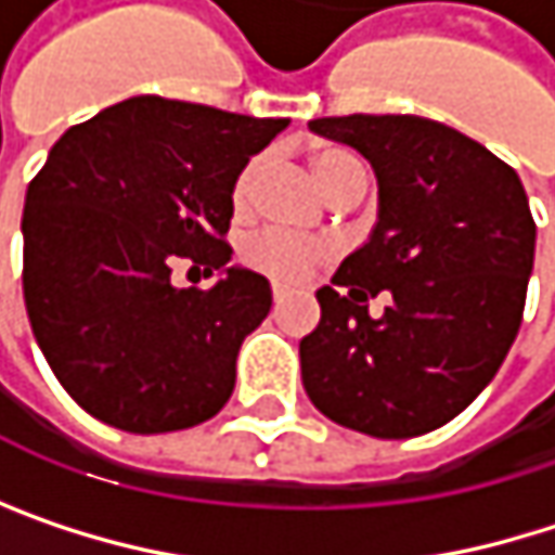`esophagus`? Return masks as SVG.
<instances>
[{
    "mask_svg": "<svg viewBox=\"0 0 555 555\" xmlns=\"http://www.w3.org/2000/svg\"><path fill=\"white\" fill-rule=\"evenodd\" d=\"M285 295H288V288H285V285H279V282H273V301H282V298H285Z\"/></svg>",
    "mask_w": 555,
    "mask_h": 555,
    "instance_id": "1",
    "label": "esophagus"
}]
</instances>
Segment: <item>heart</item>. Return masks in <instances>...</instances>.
I'll use <instances>...</instances> for the list:
<instances>
[{
    "mask_svg": "<svg viewBox=\"0 0 555 555\" xmlns=\"http://www.w3.org/2000/svg\"><path fill=\"white\" fill-rule=\"evenodd\" d=\"M257 169H260V160H250L237 172L234 189H231L234 208H247L254 182H257ZM311 169H314L324 192L337 189L350 176H366L360 160L350 157L347 151H318L311 157ZM241 257L247 267H254L257 273L276 279V282H305L324 260L334 257V244L324 237H308V234H295V231H282V228H267L244 244Z\"/></svg>",
    "mask_w": 555,
    "mask_h": 555,
    "instance_id": "1",
    "label": "heart"
}]
</instances>
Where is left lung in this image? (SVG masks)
Here are the masks:
<instances>
[{"instance_id":"1","label":"left lung","mask_w":555,"mask_h":555,"mask_svg":"<svg viewBox=\"0 0 555 555\" xmlns=\"http://www.w3.org/2000/svg\"><path fill=\"white\" fill-rule=\"evenodd\" d=\"M370 160L379 215L301 337L311 404L360 434L404 440L443 427L489 386L524 314L537 224L520 176L479 141L417 115L314 118ZM386 294L387 311L369 314Z\"/></svg>"}]
</instances>
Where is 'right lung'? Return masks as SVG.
Masks as SVG:
<instances>
[{"label":"right lung","instance_id":"right-lung-1","mask_svg":"<svg viewBox=\"0 0 555 555\" xmlns=\"http://www.w3.org/2000/svg\"><path fill=\"white\" fill-rule=\"evenodd\" d=\"M288 118L134 95L73 125L25 195V308L60 386L92 417L167 434L215 417L267 276L228 267L237 172ZM179 259L222 273L176 289Z\"/></svg>","mask_w":555,"mask_h":555}]
</instances>
